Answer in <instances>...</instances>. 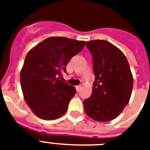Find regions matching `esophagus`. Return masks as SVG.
<instances>
[{"label":"esophagus","instance_id":"34e87169","mask_svg":"<svg viewBox=\"0 0 150 150\" xmlns=\"http://www.w3.org/2000/svg\"><path fill=\"white\" fill-rule=\"evenodd\" d=\"M75 89H76V91L79 92L81 90V89H82V86H77L75 87Z\"/></svg>","mask_w":150,"mask_h":150}]
</instances>
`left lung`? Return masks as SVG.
Here are the masks:
<instances>
[{"instance_id": "obj_1", "label": "left lung", "mask_w": 150, "mask_h": 150, "mask_svg": "<svg viewBox=\"0 0 150 150\" xmlns=\"http://www.w3.org/2000/svg\"><path fill=\"white\" fill-rule=\"evenodd\" d=\"M93 57L95 81L91 96L83 101L85 111L97 121L116 118L128 104L133 77L125 54L107 40L86 43Z\"/></svg>"}]
</instances>
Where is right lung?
Instances as JSON below:
<instances>
[{"label":"right lung","instance_id":"add662e5","mask_svg":"<svg viewBox=\"0 0 150 150\" xmlns=\"http://www.w3.org/2000/svg\"><path fill=\"white\" fill-rule=\"evenodd\" d=\"M84 41L50 37L27 54L20 82L25 100L36 116L54 120L62 116L76 93L75 87L61 82L71 57L84 47Z\"/></svg>","mask_w":150,"mask_h":150}]
</instances>
